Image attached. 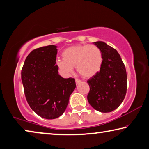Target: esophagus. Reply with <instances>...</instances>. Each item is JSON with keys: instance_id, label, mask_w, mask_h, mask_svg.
<instances>
[{"instance_id": "esophagus-1", "label": "esophagus", "mask_w": 149, "mask_h": 149, "mask_svg": "<svg viewBox=\"0 0 149 149\" xmlns=\"http://www.w3.org/2000/svg\"><path fill=\"white\" fill-rule=\"evenodd\" d=\"M75 82H76V84H79L80 82H81V80H80V79H75Z\"/></svg>"}]
</instances>
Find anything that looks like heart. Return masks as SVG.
Returning a JSON list of instances; mask_svg holds the SVG:
<instances>
[{
    "instance_id": "heart-1",
    "label": "heart",
    "mask_w": 149,
    "mask_h": 149,
    "mask_svg": "<svg viewBox=\"0 0 149 149\" xmlns=\"http://www.w3.org/2000/svg\"><path fill=\"white\" fill-rule=\"evenodd\" d=\"M62 59L57 61L63 72L69 74L76 67L79 74L84 78H91L100 71L102 65V54L94 45H78L68 47L62 53Z\"/></svg>"
}]
</instances>
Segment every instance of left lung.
Masks as SVG:
<instances>
[{
  "label": "left lung",
  "instance_id": "left-lung-1",
  "mask_svg": "<svg viewBox=\"0 0 149 149\" xmlns=\"http://www.w3.org/2000/svg\"><path fill=\"white\" fill-rule=\"evenodd\" d=\"M102 54L100 71L88 80L87 99L96 110L108 113L120 106L127 92V72L118 52L103 41L94 42Z\"/></svg>",
  "mask_w": 149,
  "mask_h": 149
}]
</instances>
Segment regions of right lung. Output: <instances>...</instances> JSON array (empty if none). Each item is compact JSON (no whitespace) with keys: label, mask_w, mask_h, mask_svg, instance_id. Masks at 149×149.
I'll return each instance as SVG.
<instances>
[{"label":"right lung","mask_w":149,"mask_h":149,"mask_svg":"<svg viewBox=\"0 0 149 149\" xmlns=\"http://www.w3.org/2000/svg\"><path fill=\"white\" fill-rule=\"evenodd\" d=\"M57 54V46L53 45L36 49L26 57L21 72L29 106L47 119L57 118L64 113L76 88L74 79H64L58 74Z\"/></svg>","instance_id":"add662e5"}]
</instances>
